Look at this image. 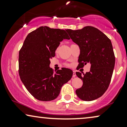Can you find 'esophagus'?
I'll return each instance as SVG.
<instances>
[{
    "label": "esophagus",
    "mask_w": 127,
    "mask_h": 127,
    "mask_svg": "<svg viewBox=\"0 0 127 127\" xmlns=\"http://www.w3.org/2000/svg\"><path fill=\"white\" fill-rule=\"evenodd\" d=\"M76 76V72H75V71H73V76H72V77H75Z\"/></svg>",
    "instance_id": "34e87169"
}]
</instances>
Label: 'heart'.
Wrapping results in <instances>:
<instances>
[{
	"label": "heart",
	"instance_id": "b5f03b06",
	"mask_svg": "<svg viewBox=\"0 0 127 127\" xmlns=\"http://www.w3.org/2000/svg\"><path fill=\"white\" fill-rule=\"evenodd\" d=\"M58 48H57V50H56V52L58 51Z\"/></svg>",
	"mask_w": 127,
	"mask_h": 127
}]
</instances>
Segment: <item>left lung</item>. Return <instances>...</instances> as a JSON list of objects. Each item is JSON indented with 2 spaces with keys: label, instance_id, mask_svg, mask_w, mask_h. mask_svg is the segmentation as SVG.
I'll use <instances>...</instances> for the list:
<instances>
[{
  "label": "left lung",
  "instance_id": "8db88e82",
  "mask_svg": "<svg viewBox=\"0 0 127 127\" xmlns=\"http://www.w3.org/2000/svg\"><path fill=\"white\" fill-rule=\"evenodd\" d=\"M73 41L79 46V66L91 64L89 72H76L83 86L76 90L77 96L85 101L99 98L110 84L115 65V56L110 40L96 28L87 26L81 29H67Z\"/></svg>",
  "mask_w": 127,
  "mask_h": 127
}]
</instances>
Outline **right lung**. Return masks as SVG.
I'll return each instance as SVG.
<instances>
[{"label":"right lung","instance_id":"right-lung-1","mask_svg":"<svg viewBox=\"0 0 127 127\" xmlns=\"http://www.w3.org/2000/svg\"><path fill=\"white\" fill-rule=\"evenodd\" d=\"M64 39H70L65 30L40 27L28 34L19 52L21 80L34 98L41 101L57 98L62 86L70 80L73 72L62 68L54 73L50 59Z\"/></svg>","mask_w":127,"mask_h":127}]
</instances>
